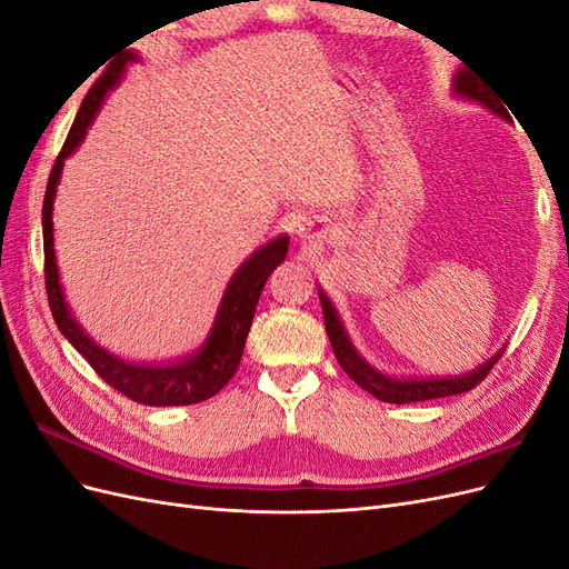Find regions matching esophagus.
Masks as SVG:
<instances>
[{
  "mask_svg": "<svg viewBox=\"0 0 569 569\" xmlns=\"http://www.w3.org/2000/svg\"><path fill=\"white\" fill-rule=\"evenodd\" d=\"M299 237H301V239H311V232H308L306 226H301V228H299Z\"/></svg>",
  "mask_w": 569,
  "mask_h": 569,
  "instance_id": "1",
  "label": "esophagus"
}]
</instances>
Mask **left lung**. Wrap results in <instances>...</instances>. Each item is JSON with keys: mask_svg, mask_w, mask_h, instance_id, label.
Returning <instances> with one entry per match:
<instances>
[{"mask_svg": "<svg viewBox=\"0 0 569 569\" xmlns=\"http://www.w3.org/2000/svg\"><path fill=\"white\" fill-rule=\"evenodd\" d=\"M453 94H458L460 99L477 101V104L489 109L491 113L510 120L506 107L498 101V94L491 88H487V84L481 82L475 73H470L468 68H460V71L456 73ZM318 297L322 303L325 330H327V337H330V343H332L339 366L358 387H363L368 393L377 396V399L385 403H416V401L443 399V396H456L462 391H470L472 387H477L481 380H485L489 370L498 363V358H501L506 351V347H503L501 351H496V356L485 360L479 368L465 372V375H456V377H391V375L380 372L375 366H370L368 360L356 351L347 327H343L337 308L332 306L330 299H327L322 287H318Z\"/></svg>", "mask_w": 569, "mask_h": 569, "instance_id": "obj_1", "label": "left lung"}]
</instances>
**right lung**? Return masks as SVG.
I'll list each match as a JSON object with an SVG mask.
<instances>
[{
    "mask_svg": "<svg viewBox=\"0 0 569 569\" xmlns=\"http://www.w3.org/2000/svg\"><path fill=\"white\" fill-rule=\"evenodd\" d=\"M134 61H140V54H137L134 49L123 51L116 61L109 63L104 76L92 84L88 97L82 99V107L73 120L71 132H68L63 149L49 173L42 206L47 299L61 335L73 343V349L80 356H84V360H88L107 385H111L120 393H126L128 399L144 406H192L211 399V396H216L232 380L239 360H242L258 297H261L270 272L284 261L289 237L280 234L270 239L268 244L256 249L247 261L234 270L226 291H222L209 337H206V341L192 356L176 360V363H128V360L101 349L99 343L82 330V325L73 318L71 308L66 303L63 287L59 280L54 251V220H51V213H54V197L63 173V161L71 157V153H76V149L82 144L84 134H88L90 126L94 123L101 104H104V99L116 84L123 80L126 68Z\"/></svg>",
    "mask_w": 569,
    "mask_h": 569,
    "instance_id": "right-lung-1",
    "label": "right lung"
}]
</instances>
